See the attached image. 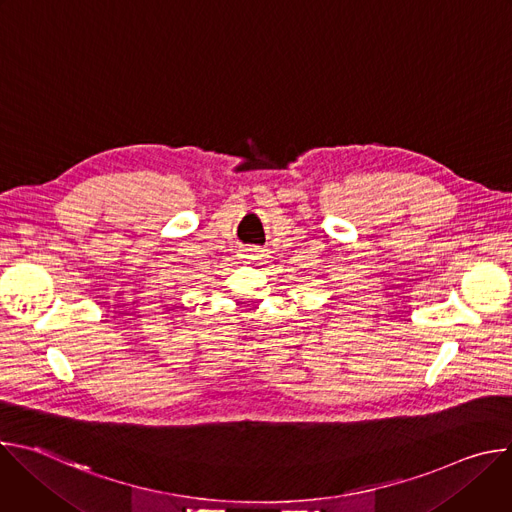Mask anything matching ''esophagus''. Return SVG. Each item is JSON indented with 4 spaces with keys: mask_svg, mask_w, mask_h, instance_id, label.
<instances>
[{
    "mask_svg": "<svg viewBox=\"0 0 512 512\" xmlns=\"http://www.w3.org/2000/svg\"><path fill=\"white\" fill-rule=\"evenodd\" d=\"M245 253H247V257H251V259H255V257H259V249H245Z\"/></svg>",
    "mask_w": 512,
    "mask_h": 512,
    "instance_id": "obj_1",
    "label": "esophagus"
}]
</instances>
